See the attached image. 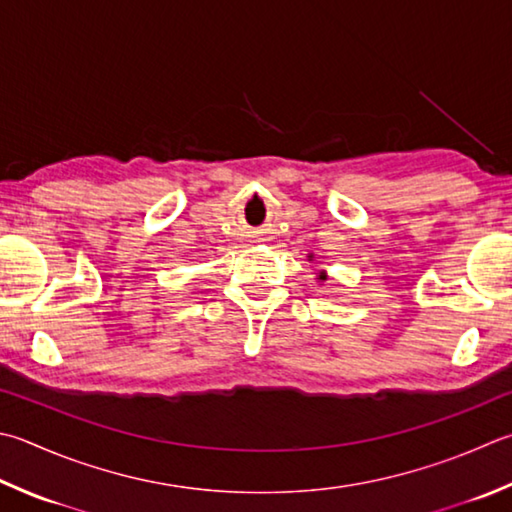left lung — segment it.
<instances>
[{"label": "left lung", "mask_w": 512, "mask_h": 512, "mask_svg": "<svg viewBox=\"0 0 512 512\" xmlns=\"http://www.w3.org/2000/svg\"><path fill=\"white\" fill-rule=\"evenodd\" d=\"M310 258H312V256H310ZM325 278H327V276H325V272L318 274V281H325Z\"/></svg>", "instance_id": "1"}]
</instances>
